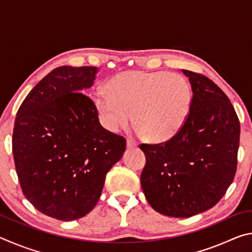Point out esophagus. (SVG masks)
Instances as JSON below:
<instances>
[{
	"instance_id": "obj_1",
	"label": "esophagus",
	"mask_w": 252,
	"mask_h": 252,
	"mask_svg": "<svg viewBox=\"0 0 252 252\" xmlns=\"http://www.w3.org/2000/svg\"><path fill=\"white\" fill-rule=\"evenodd\" d=\"M136 147V142L133 141V140H127L126 141V148L127 149H132Z\"/></svg>"
}]
</instances>
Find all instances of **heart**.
<instances>
[{"instance_id": "b5f03b06", "label": "heart", "mask_w": 252, "mask_h": 252, "mask_svg": "<svg viewBox=\"0 0 252 252\" xmlns=\"http://www.w3.org/2000/svg\"><path fill=\"white\" fill-rule=\"evenodd\" d=\"M110 90L96 88L92 102L102 126L116 133L135 120L152 142L173 139L185 126L192 104L188 80L168 71H130L110 80Z\"/></svg>"}]
</instances>
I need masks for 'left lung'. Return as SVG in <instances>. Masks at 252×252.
Instances as JSON below:
<instances>
[{"mask_svg": "<svg viewBox=\"0 0 252 252\" xmlns=\"http://www.w3.org/2000/svg\"><path fill=\"white\" fill-rule=\"evenodd\" d=\"M182 72L192 90L189 118L173 139L140 146L147 160L141 187L156 211L189 218L216 206L232 183L240 123L218 85L202 74Z\"/></svg>", "mask_w": 252, "mask_h": 252, "instance_id": "8db88e82", "label": "left lung"}]
</instances>
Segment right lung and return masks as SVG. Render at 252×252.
Here are the masks:
<instances>
[{"label":"right lung","instance_id":"right-lung-1","mask_svg":"<svg viewBox=\"0 0 252 252\" xmlns=\"http://www.w3.org/2000/svg\"><path fill=\"white\" fill-rule=\"evenodd\" d=\"M97 67L59 66L25 97L12 149L21 188L34 208L58 220L82 218L96 206L106 173L126 139L100 125L91 88Z\"/></svg>","mask_w":252,"mask_h":252}]
</instances>
